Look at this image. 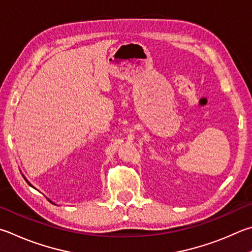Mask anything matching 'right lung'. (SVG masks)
I'll use <instances>...</instances> for the list:
<instances>
[{
    "label": "right lung",
    "instance_id": "add662e5",
    "mask_svg": "<svg viewBox=\"0 0 252 252\" xmlns=\"http://www.w3.org/2000/svg\"><path fill=\"white\" fill-rule=\"evenodd\" d=\"M24 178H25V176H24ZM25 181H26V182H27V184H29V185H30V186H32V187H33V189H35V187H34V186H33V185H32V184H31V183H30V182H29V181H27V180H26V178H25ZM47 199H48V200H49V202H50V203H53V202H52V200H50V199H49V198H47ZM53 204H55V203H53Z\"/></svg>",
    "mask_w": 252,
    "mask_h": 252
}]
</instances>
